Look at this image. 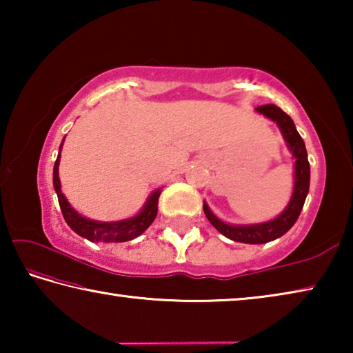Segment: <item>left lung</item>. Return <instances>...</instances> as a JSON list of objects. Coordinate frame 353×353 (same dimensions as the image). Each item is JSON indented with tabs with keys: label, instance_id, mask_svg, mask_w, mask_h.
Returning <instances> with one entry per match:
<instances>
[{
	"label": "left lung",
	"instance_id": "1",
	"mask_svg": "<svg viewBox=\"0 0 353 353\" xmlns=\"http://www.w3.org/2000/svg\"><path fill=\"white\" fill-rule=\"evenodd\" d=\"M260 115L270 118L279 126L280 132L283 135V140L286 141L290 152L294 159V187H292V194L285 207V210L277 214L274 219L265 221V223H255V224H229L218 218L210 207L207 205L204 201V213L207 219L210 221L212 225L216 229L219 234L229 238L232 241L246 243V244H265L277 240L282 235L288 232L301 214L303 204H305L308 190H310V163L308 155L305 149V143H303L302 137L299 135L297 129L294 126L290 115L280 109V107L274 104L260 105L255 109Z\"/></svg>",
	"mask_w": 353,
	"mask_h": 353
}]
</instances>
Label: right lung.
<instances>
[{"label":"right lung","instance_id":"right-lung-1","mask_svg":"<svg viewBox=\"0 0 353 353\" xmlns=\"http://www.w3.org/2000/svg\"><path fill=\"white\" fill-rule=\"evenodd\" d=\"M63 140L61 143V148H59L54 171H52V185H54L59 205H61L63 218L71 227V230H74L77 235L87 238V240L92 243H123L140 236L143 232L152 224L155 216H157V205L162 188L154 190L152 193L149 194L145 205L141 207V210L137 213L135 216L119 221H97L82 216L79 212H76L74 208L71 207L68 199L65 198V194L62 193L61 179H59V163H61V151L63 146Z\"/></svg>","mask_w":353,"mask_h":353}]
</instances>
